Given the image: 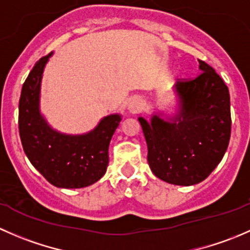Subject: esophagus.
Listing matches in <instances>:
<instances>
[{
  "instance_id": "1",
  "label": "esophagus",
  "mask_w": 250,
  "mask_h": 250,
  "mask_svg": "<svg viewBox=\"0 0 250 250\" xmlns=\"http://www.w3.org/2000/svg\"><path fill=\"white\" fill-rule=\"evenodd\" d=\"M143 107H144V103L139 97L132 98V99L129 100V103H128V110H129L132 113L140 112V111L143 110Z\"/></svg>"
}]
</instances>
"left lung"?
I'll use <instances>...</instances> for the list:
<instances>
[{
    "label": "left lung",
    "mask_w": 250,
    "mask_h": 250,
    "mask_svg": "<svg viewBox=\"0 0 250 250\" xmlns=\"http://www.w3.org/2000/svg\"><path fill=\"white\" fill-rule=\"evenodd\" d=\"M201 74L175 84L179 109L165 120L153 113L139 117L152 173L173 185L201 183L215 169L231 135L230 93L215 70L198 60Z\"/></svg>",
    "instance_id": "obj_1"
}]
</instances>
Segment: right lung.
Masks as SVG:
<instances>
[{"label":"right lung","mask_w":250,"mask_h":250,"mask_svg":"<svg viewBox=\"0 0 250 250\" xmlns=\"http://www.w3.org/2000/svg\"><path fill=\"white\" fill-rule=\"evenodd\" d=\"M52 55L41 58L25 80L19 99V134L31 165L52 185L81 188L97 183L109 165V145L122 116L103 118L90 132L70 135L53 129L40 111L44 66Z\"/></svg>","instance_id":"obj_1"}]
</instances>
